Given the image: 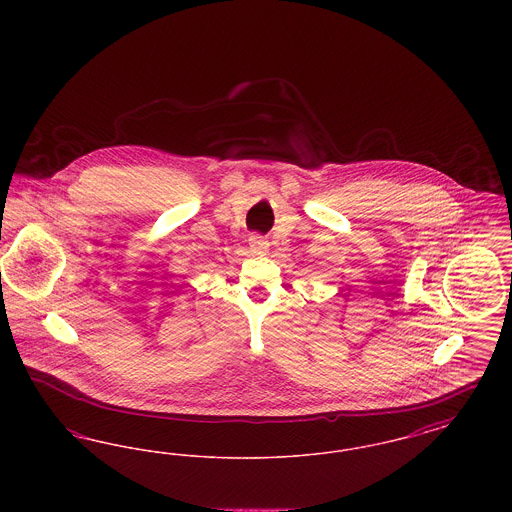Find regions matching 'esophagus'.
<instances>
[{
  "label": "esophagus",
  "mask_w": 512,
  "mask_h": 512,
  "mask_svg": "<svg viewBox=\"0 0 512 512\" xmlns=\"http://www.w3.org/2000/svg\"><path fill=\"white\" fill-rule=\"evenodd\" d=\"M249 247H251V251H255V253H267L268 242L261 234H251V236H249Z\"/></svg>",
  "instance_id": "1"
}]
</instances>
